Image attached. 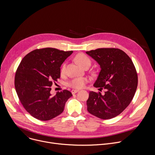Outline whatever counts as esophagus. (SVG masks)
<instances>
[{
    "label": "esophagus",
    "instance_id": "1",
    "mask_svg": "<svg viewBox=\"0 0 155 155\" xmlns=\"http://www.w3.org/2000/svg\"><path fill=\"white\" fill-rule=\"evenodd\" d=\"M77 92H78V90H72V91H71V93H72L73 94L77 93Z\"/></svg>",
    "mask_w": 155,
    "mask_h": 155
}]
</instances>
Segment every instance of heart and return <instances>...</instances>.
<instances>
[{
	"instance_id": "1",
	"label": "heart",
	"mask_w": 155,
	"mask_h": 155,
	"mask_svg": "<svg viewBox=\"0 0 155 155\" xmlns=\"http://www.w3.org/2000/svg\"><path fill=\"white\" fill-rule=\"evenodd\" d=\"M77 62L81 65L83 68L85 67L86 65H91V59L87 55L83 53H78L76 55L75 58ZM65 69V65L64 64L61 69V72L64 73ZM88 81V78L86 77H79L72 79L69 83V85L74 88L76 89H80V88L84 86L85 84Z\"/></svg>"
}]
</instances>
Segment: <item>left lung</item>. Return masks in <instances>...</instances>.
Segmentation results:
<instances>
[{
    "instance_id": "obj_1",
    "label": "left lung",
    "mask_w": 155,
    "mask_h": 155,
    "mask_svg": "<svg viewBox=\"0 0 155 155\" xmlns=\"http://www.w3.org/2000/svg\"><path fill=\"white\" fill-rule=\"evenodd\" d=\"M101 67L94 86L105 90L102 95L90 91L86 101L91 114L103 120L120 115L129 105L137 90V74L130 58L118 48H98L86 51Z\"/></svg>"
}]
</instances>
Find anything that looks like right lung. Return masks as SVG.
<instances>
[{
	"instance_id": "obj_1",
	"label": "right lung",
	"mask_w": 155,
	"mask_h": 155,
	"mask_svg": "<svg viewBox=\"0 0 155 155\" xmlns=\"http://www.w3.org/2000/svg\"><path fill=\"white\" fill-rule=\"evenodd\" d=\"M72 53L53 48L37 49L19 64L15 78V90L24 108L36 119L47 121L58 116L72 96L68 90L54 96L50 93L53 82L60 78L61 65Z\"/></svg>"
}]
</instances>
